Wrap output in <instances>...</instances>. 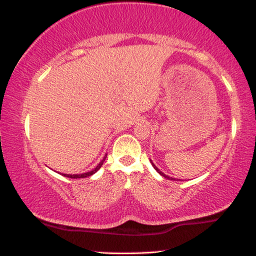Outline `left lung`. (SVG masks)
<instances>
[{
    "label": "left lung",
    "mask_w": 256,
    "mask_h": 256,
    "mask_svg": "<svg viewBox=\"0 0 256 256\" xmlns=\"http://www.w3.org/2000/svg\"><path fill=\"white\" fill-rule=\"evenodd\" d=\"M150 164H152V166H153V167H154V169H156V170L158 172H159V174H160L161 176H164V178H166L172 180V181H174V180H175V178H169V176H168V175H166V174H164V172H161V170H160V169H159V168H158V167H156V164H154L152 162V160H150Z\"/></svg>",
    "instance_id": "obj_1"
}]
</instances>
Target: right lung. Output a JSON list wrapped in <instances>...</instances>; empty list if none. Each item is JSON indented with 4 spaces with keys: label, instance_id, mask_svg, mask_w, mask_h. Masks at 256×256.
<instances>
[{
    "label": "right lung",
    "instance_id": "1",
    "mask_svg": "<svg viewBox=\"0 0 256 256\" xmlns=\"http://www.w3.org/2000/svg\"><path fill=\"white\" fill-rule=\"evenodd\" d=\"M106 156L108 154H106V156H104V158H103V160L100 161V162L96 166L95 168L92 169V170H90V172H84V174H62L64 176H66V178H87V176H92V174H95V172L98 170V169L102 167V164H103V162L104 161H106Z\"/></svg>",
    "mask_w": 256,
    "mask_h": 256
}]
</instances>
